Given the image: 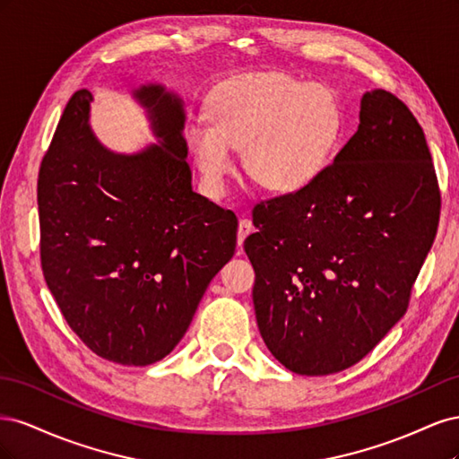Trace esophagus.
I'll return each instance as SVG.
<instances>
[{
    "mask_svg": "<svg viewBox=\"0 0 459 459\" xmlns=\"http://www.w3.org/2000/svg\"><path fill=\"white\" fill-rule=\"evenodd\" d=\"M253 230H255V228H253V221L248 220V218H241V220H239V228H238V243L243 245L245 238H247V235H251Z\"/></svg>",
    "mask_w": 459,
    "mask_h": 459,
    "instance_id": "1",
    "label": "esophagus"
}]
</instances>
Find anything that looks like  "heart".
<instances>
[{
  "mask_svg": "<svg viewBox=\"0 0 459 459\" xmlns=\"http://www.w3.org/2000/svg\"><path fill=\"white\" fill-rule=\"evenodd\" d=\"M212 126L189 130L191 151L208 191L220 193L233 172L231 149L245 151V170L275 195L308 189L335 152L342 117L329 90L281 74L248 76L211 103Z\"/></svg>",
  "mask_w": 459,
  "mask_h": 459,
  "instance_id": "1",
  "label": "heart"
}]
</instances>
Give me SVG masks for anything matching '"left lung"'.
I'll return each mask as SVG.
<instances>
[{"label":"left lung","mask_w":459,"mask_h":459,"mask_svg":"<svg viewBox=\"0 0 459 459\" xmlns=\"http://www.w3.org/2000/svg\"><path fill=\"white\" fill-rule=\"evenodd\" d=\"M440 189L423 128L364 93L356 134L308 189L262 201L245 239L260 335L299 375L358 364L406 314L433 247Z\"/></svg>","instance_id":"left-lung-1"}]
</instances>
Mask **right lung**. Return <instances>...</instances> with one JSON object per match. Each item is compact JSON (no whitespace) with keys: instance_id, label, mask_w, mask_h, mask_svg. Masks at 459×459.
<instances>
[{"instance_id":"obj_1","label":"right lung","mask_w":459,"mask_h":459,"mask_svg":"<svg viewBox=\"0 0 459 459\" xmlns=\"http://www.w3.org/2000/svg\"><path fill=\"white\" fill-rule=\"evenodd\" d=\"M135 97L162 145L105 149L88 124L91 93L80 90L38 174L46 283L82 342L122 366L174 351L238 243L235 214L191 189L182 101L162 86Z\"/></svg>"}]
</instances>
